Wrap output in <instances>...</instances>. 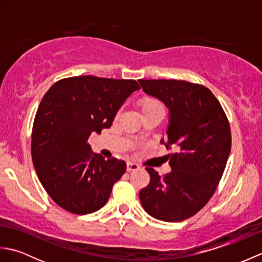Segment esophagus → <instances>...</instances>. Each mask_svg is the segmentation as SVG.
<instances>
[{
    "mask_svg": "<svg viewBox=\"0 0 262 262\" xmlns=\"http://www.w3.org/2000/svg\"><path fill=\"white\" fill-rule=\"evenodd\" d=\"M137 169H140V166H138L136 163H133V162H127V171H135Z\"/></svg>",
    "mask_w": 262,
    "mask_h": 262,
    "instance_id": "esophagus-1",
    "label": "esophagus"
}]
</instances>
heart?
<instances>
[{
  "label": "heart",
  "mask_w": 262,
  "mask_h": 262,
  "mask_svg": "<svg viewBox=\"0 0 262 262\" xmlns=\"http://www.w3.org/2000/svg\"><path fill=\"white\" fill-rule=\"evenodd\" d=\"M138 105H140V108L142 110V114H146L153 110L164 109L162 102L153 97H143L140 101H138Z\"/></svg>",
  "instance_id": "1"
}]
</instances>
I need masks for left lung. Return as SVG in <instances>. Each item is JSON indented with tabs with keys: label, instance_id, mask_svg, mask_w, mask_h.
<instances>
[{
	"label": "left lung",
	"instance_id": "left-lung-1",
	"mask_svg": "<svg viewBox=\"0 0 262 262\" xmlns=\"http://www.w3.org/2000/svg\"><path fill=\"white\" fill-rule=\"evenodd\" d=\"M143 91L169 109L166 147L171 172L163 177L145 168L151 181L140 191L143 208L164 222L193 216L213 196L231 152V129L219 100L209 89L187 81L140 80Z\"/></svg>",
	"mask_w": 262,
	"mask_h": 262
}]
</instances>
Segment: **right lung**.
<instances>
[{"label": "right lung", "instance_id": "obj_1", "mask_svg": "<svg viewBox=\"0 0 262 262\" xmlns=\"http://www.w3.org/2000/svg\"><path fill=\"white\" fill-rule=\"evenodd\" d=\"M140 89L135 80L85 75L59 80L43 96L31 155L39 181L59 207L85 215L107 203L126 163L93 153L88 140L113 125L125 100Z\"/></svg>", "mask_w": 262, "mask_h": 262}]
</instances>
